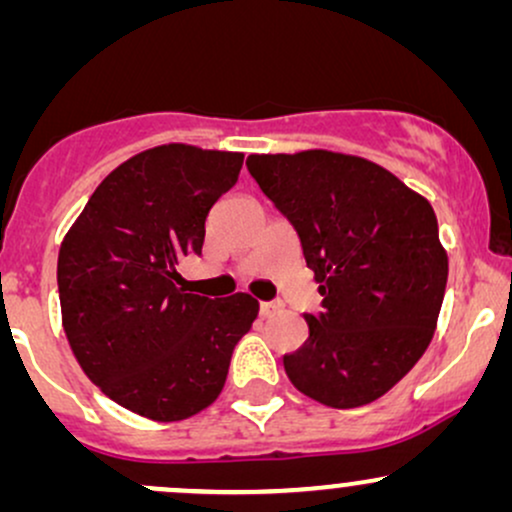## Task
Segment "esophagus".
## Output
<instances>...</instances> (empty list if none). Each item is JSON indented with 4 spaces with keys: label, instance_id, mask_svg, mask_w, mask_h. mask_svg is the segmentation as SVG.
I'll return each instance as SVG.
<instances>
[{
    "label": "esophagus",
    "instance_id": "34e87169",
    "mask_svg": "<svg viewBox=\"0 0 512 512\" xmlns=\"http://www.w3.org/2000/svg\"><path fill=\"white\" fill-rule=\"evenodd\" d=\"M276 310H279V303H274V301H262L260 303V315L262 317H269L272 313H276Z\"/></svg>",
    "mask_w": 512,
    "mask_h": 512
}]
</instances>
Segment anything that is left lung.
I'll use <instances>...</instances> for the list:
<instances>
[{
    "label": "left lung",
    "instance_id": "8db88e82",
    "mask_svg": "<svg viewBox=\"0 0 512 512\" xmlns=\"http://www.w3.org/2000/svg\"><path fill=\"white\" fill-rule=\"evenodd\" d=\"M260 190L301 240L322 310L284 356L303 395L334 409L383 397L424 356L436 330L448 255L431 204L366 158L303 151L248 156Z\"/></svg>",
    "mask_w": 512,
    "mask_h": 512
}]
</instances>
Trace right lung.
I'll return each instance as SVG.
<instances>
[{
    "label": "right lung",
    "instance_id": "obj_1",
    "mask_svg": "<svg viewBox=\"0 0 512 512\" xmlns=\"http://www.w3.org/2000/svg\"><path fill=\"white\" fill-rule=\"evenodd\" d=\"M243 154L168 144L96 187L57 260L62 325L76 361L113 402L154 421L209 407L257 317L248 293H187L178 264L202 255L204 221L236 185Z\"/></svg>",
    "mask_w": 512,
    "mask_h": 512
}]
</instances>
